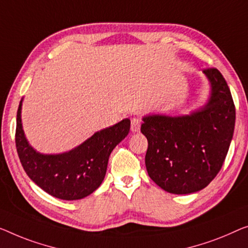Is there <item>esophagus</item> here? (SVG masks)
Here are the masks:
<instances>
[{
    "mask_svg": "<svg viewBox=\"0 0 248 248\" xmlns=\"http://www.w3.org/2000/svg\"><path fill=\"white\" fill-rule=\"evenodd\" d=\"M140 125H141V121L137 118L131 119V131L132 132H138L140 130Z\"/></svg>",
    "mask_w": 248,
    "mask_h": 248,
    "instance_id": "34e87169",
    "label": "esophagus"
}]
</instances>
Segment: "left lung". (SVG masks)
<instances>
[{
	"instance_id": "left-lung-1",
	"label": "left lung",
	"mask_w": 248,
	"mask_h": 248,
	"mask_svg": "<svg viewBox=\"0 0 248 248\" xmlns=\"http://www.w3.org/2000/svg\"><path fill=\"white\" fill-rule=\"evenodd\" d=\"M204 73L212 87L204 108L182 117L151 114L142 119L148 175L171 194L196 193L212 182L234 134L235 105L226 80L216 68Z\"/></svg>"
}]
</instances>
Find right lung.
<instances>
[{"instance_id": "right-lung-1", "label": "right lung", "mask_w": 248, "mask_h": 248, "mask_svg": "<svg viewBox=\"0 0 248 248\" xmlns=\"http://www.w3.org/2000/svg\"><path fill=\"white\" fill-rule=\"evenodd\" d=\"M21 109L22 100L16 114V145L23 169L46 193L63 201L84 198L100 186L110 154L130 130V120L124 119L95 132L68 153L43 155L33 149L25 138Z\"/></svg>"}]
</instances>
